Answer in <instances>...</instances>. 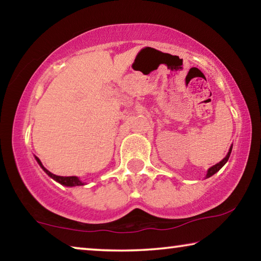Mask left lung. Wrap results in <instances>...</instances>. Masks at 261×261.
Masks as SVG:
<instances>
[{"label": "left lung", "mask_w": 261, "mask_h": 261, "mask_svg": "<svg viewBox=\"0 0 261 261\" xmlns=\"http://www.w3.org/2000/svg\"><path fill=\"white\" fill-rule=\"evenodd\" d=\"M231 149H232V146H231L230 148H229V152H228V154H227V155H226V158L223 159V160H221L219 163H216V165H214L213 167H211L210 169L207 170L206 178H208V177H211V176H213L215 173H218V171L221 169V168H222L224 165H226L227 161H228V159H229V156H230Z\"/></svg>", "instance_id": "left-lung-1"}]
</instances>
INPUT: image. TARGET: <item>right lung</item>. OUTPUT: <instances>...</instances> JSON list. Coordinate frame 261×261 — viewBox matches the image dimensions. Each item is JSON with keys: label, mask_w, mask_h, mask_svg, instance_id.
<instances>
[{"label": "right lung", "mask_w": 261, "mask_h": 261, "mask_svg": "<svg viewBox=\"0 0 261 261\" xmlns=\"http://www.w3.org/2000/svg\"><path fill=\"white\" fill-rule=\"evenodd\" d=\"M35 160H37V162L39 163V166H40L43 171L49 176V177H51L53 179H55L56 182H59L60 184L62 185H65V187H77V185H84V183L82 182L81 179H79L78 177H76V176H68V177H65V176H57V175H54L51 174L49 170H47L45 167L42 166L41 161L39 160V158L35 156Z\"/></svg>", "instance_id": "1"}]
</instances>
